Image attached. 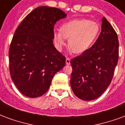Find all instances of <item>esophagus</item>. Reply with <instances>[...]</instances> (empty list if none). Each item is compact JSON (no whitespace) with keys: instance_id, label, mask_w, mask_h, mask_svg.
<instances>
[{"instance_id":"1","label":"esophagus","mask_w":125,"mask_h":125,"mask_svg":"<svg viewBox=\"0 0 125 125\" xmlns=\"http://www.w3.org/2000/svg\"><path fill=\"white\" fill-rule=\"evenodd\" d=\"M65 63H66L67 65H70V58H66V60H65Z\"/></svg>"}]
</instances>
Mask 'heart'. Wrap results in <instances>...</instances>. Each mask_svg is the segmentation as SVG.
Wrapping results in <instances>:
<instances>
[{
    "label": "heart",
    "instance_id": "b5f03b06",
    "mask_svg": "<svg viewBox=\"0 0 125 125\" xmlns=\"http://www.w3.org/2000/svg\"><path fill=\"white\" fill-rule=\"evenodd\" d=\"M100 30L95 21L87 19H74L63 24L60 31L53 32V41L56 48L62 50L68 40V46L75 53L86 52L95 41Z\"/></svg>",
    "mask_w": 125,
    "mask_h": 125
}]
</instances>
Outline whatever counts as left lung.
Returning a JSON list of instances; mask_svg holds the SVG:
<instances>
[{"mask_svg":"<svg viewBox=\"0 0 125 125\" xmlns=\"http://www.w3.org/2000/svg\"><path fill=\"white\" fill-rule=\"evenodd\" d=\"M118 36L105 17L95 44L71 60L70 83L79 99L91 101L100 97L111 82L119 59Z\"/></svg>","mask_w":125,"mask_h":125,"instance_id":"obj_1","label":"left lung"}]
</instances>
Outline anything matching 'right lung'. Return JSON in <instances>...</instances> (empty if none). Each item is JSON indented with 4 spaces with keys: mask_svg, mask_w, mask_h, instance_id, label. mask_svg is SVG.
Here are the masks:
<instances>
[{
    "mask_svg": "<svg viewBox=\"0 0 125 125\" xmlns=\"http://www.w3.org/2000/svg\"><path fill=\"white\" fill-rule=\"evenodd\" d=\"M67 14L59 8L39 6L16 30L9 49L12 80L24 95L34 98L47 92L54 75L65 64V57L53 44V27Z\"/></svg>",
    "mask_w": 125,
    "mask_h": 125,
    "instance_id": "right-lung-1",
    "label": "right lung"
}]
</instances>
